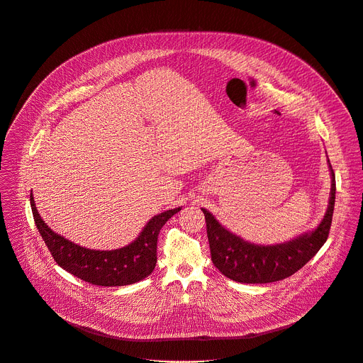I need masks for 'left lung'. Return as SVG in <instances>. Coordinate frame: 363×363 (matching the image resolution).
<instances>
[{
  "label": "left lung",
  "instance_id": "8db88e82",
  "mask_svg": "<svg viewBox=\"0 0 363 363\" xmlns=\"http://www.w3.org/2000/svg\"><path fill=\"white\" fill-rule=\"evenodd\" d=\"M330 172V199L322 222L313 232L305 233L286 244L261 247L245 242L244 239L226 230L209 211L202 208L206 220L211 259L219 272L240 284H269L289 278L306 265L329 236L336 191L332 167Z\"/></svg>",
  "mask_w": 363,
  "mask_h": 363
}]
</instances>
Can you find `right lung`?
Segmentation results:
<instances>
[{
	"label": "right lung",
	"mask_w": 363,
	"mask_h": 363,
	"mask_svg": "<svg viewBox=\"0 0 363 363\" xmlns=\"http://www.w3.org/2000/svg\"><path fill=\"white\" fill-rule=\"evenodd\" d=\"M35 225L54 261L71 275L98 286H124L145 279L157 265V242L161 228L181 208L154 216L140 236L125 248L94 251L75 245L51 230L41 219L33 194L30 195Z\"/></svg>",
	"instance_id": "add662e5"
}]
</instances>
